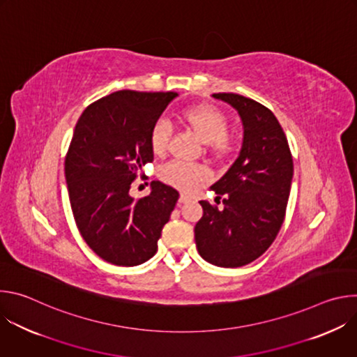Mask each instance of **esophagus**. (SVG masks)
I'll use <instances>...</instances> for the list:
<instances>
[{
	"instance_id": "34e87169",
	"label": "esophagus",
	"mask_w": 357,
	"mask_h": 357,
	"mask_svg": "<svg viewBox=\"0 0 357 357\" xmlns=\"http://www.w3.org/2000/svg\"><path fill=\"white\" fill-rule=\"evenodd\" d=\"M190 199V196L189 195H186V193H182L181 196H179V200H178V205L181 206L182 203H185V202H188Z\"/></svg>"
}]
</instances>
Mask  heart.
<instances>
[{"label":"heart","instance_id":"heart-1","mask_svg":"<svg viewBox=\"0 0 357 357\" xmlns=\"http://www.w3.org/2000/svg\"><path fill=\"white\" fill-rule=\"evenodd\" d=\"M181 123L189 128L202 142H205L218 158H226L234 151V138L227 134V116L211 106L200 105L188 107L179 114ZM171 128L167 123L158 121L149 131V146L155 155H164L168 149ZM162 182L178 188L190 189L199 182L209 179L211 174L203 165H188L182 162H169L158 171Z\"/></svg>","mask_w":357,"mask_h":357}]
</instances>
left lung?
Listing matches in <instances>:
<instances>
[{
	"label": "left lung",
	"mask_w": 357,
	"mask_h": 357,
	"mask_svg": "<svg viewBox=\"0 0 357 357\" xmlns=\"http://www.w3.org/2000/svg\"><path fill=\"white\" fill-rule=\"evenodd\" d=\"M212 96L237 110L244 137L237 160L212 185L215 202L222 199L223 209L199 202L203 216L195 226V241L203 260L236 268L259 259L275 240L285 218L294 162L271 110L234 93Z\"/></svg>",
	"instance_id": "left-lung-1"
}]
</instances>
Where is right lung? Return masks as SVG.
Masks as SVG:
<instances>
[{"mask_svg": "<svg viewBox=\"0 0 357 357\" xmlns=\"http://www.w3.org/2000/svg\"><path fill=\"white\" fill-rule=\"evenodd\" d=\"M175 91L120 90L82 113L65 158V176L76 226L87 245L107 263L132 267L158 248L162 227L179 193L160 181L135 200L131 183L152 162L149 131Z\"/></svg>", "mask_w": 357, "mask_h": 357, "instance_id": "obj_1", "label": "right lung"}]
</instances>
